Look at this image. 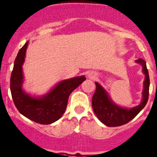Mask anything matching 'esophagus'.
I'll return each instance as SVG.
<instances>
[{
	"mask_svg": "<svg viewBox=\"0 0 157 157\" xmlns=\"http://www.w3.org/2000/svg\"><path fill=\"white\" fill-rule=\"evenodd\" d=\"M88 76H89V78H94V77H96V74L94 73V72H89V74H88Z\"/></svg>",
	"mask_w": 157,
	"mask_h": 157,
	"instance_id": "esophagus-1",
	"label": "esophagus"
}]
</instances>
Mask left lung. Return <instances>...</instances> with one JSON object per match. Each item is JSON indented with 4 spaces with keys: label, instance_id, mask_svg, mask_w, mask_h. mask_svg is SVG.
Masks as SVG:
<instances>
[{
    "label": "left lung",
    "instance_id": "left-lung-1",
    "mask_svg": "<svg viewBox=\"0 0 157 157\" xmlns=\"http://www.w3.org/2000/svg\"><path fill=\"white\" fill-rule=\"evenodd\" d=\"M137 63L142 65V71L145 75L144 80V89L142 100L140 104L131 109L121 107L112 101L106 90L95 82L96 90L92 97V108L98 118L108 127H118L128 123L133 119L145 106L149 96L150 79L146 62L142 59L136 60Z\"/></svg>",
    "mask_w": 157,
    "mask_h": 157
}]
</instances>
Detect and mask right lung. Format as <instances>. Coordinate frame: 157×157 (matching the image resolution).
I'll list each match as a JSON object with an SVG mask.
<instances>
[{"label":"right lung","instance_id":"right-lung-1","mask_svg":"<svg viewBox=\"0 0 157 157\" xmlns=\"http://www.w3.org/2000/svg\"><path fill=\"white\" fill-rule=\"evenodd\" d=\"M28 42L18 51L10 78V91L17 109L26 118L41 124H50L59 120L65 113L71 93L86 77L83 75L62 80L49 92L40 98L33 97L22 89L24 64Z\"/></svg>","mask_w":157,"mask_h":157}]
</instances>
